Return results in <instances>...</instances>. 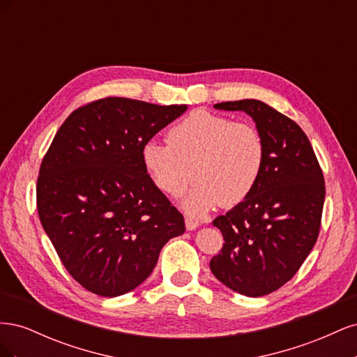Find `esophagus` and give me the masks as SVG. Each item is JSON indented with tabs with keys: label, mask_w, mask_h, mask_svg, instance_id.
<instances>
[{
	"label": "esophagus",
	"mask_w": 357,
	"mask_h": 357,
	"mask_svg": "<svg viewBox=\"0 0 357 357\" xmlns=\"http://www.w3.org/2000/svg\"><path fill=\"white\" fill-rule=\"evenodd\" d=\"M185 223H186V229L188 231H195L198 226H199V223L195 219H190V218H186Z\"/></svg>",
	"instance_id": "obj_1"
}]
</instances>
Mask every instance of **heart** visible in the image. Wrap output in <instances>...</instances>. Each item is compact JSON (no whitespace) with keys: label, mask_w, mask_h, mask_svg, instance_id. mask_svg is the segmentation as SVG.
Masks as SVG:
<instances>
[{"label":"heart","mask_w":357,"mask_h":357,"mask_svg":"<svg viewBox=\"0 0 357 357\" xmlns=\"http://www.w3.org/2000/svg\"><path fill=\"white\" fill-rule=\"evenodd\" d=\"M167 142L143 144V167L169 197L181 195L193 174L197 185L181 201L192 215L201 218L220 204H241L262 174L265 143L252 123L199 110L171 126Z\"/></svg>","instance_id":"1"}]
</instances>
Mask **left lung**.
Segmentation results:
<instances>
[{
  "label": "left lung",
  "instance_id": "obj_1",
  "mask_svg": "<svg viewBox=\"0 0 357 357\" xmlns=\"http://www.w3.org/2000/svg\"><path fill=\"white\" fill-rule=\"evenodd\" d=\"M214 109L253 119L265 143V162L248 198L214 219L225 243L210 269L236 294L264 296L287 283L314 247L325 178L310 139L287 116L257 100Z\"/></svg>",
  "mask_w": 357,
  "mask_h": 357
}]
</instances>
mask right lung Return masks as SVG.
I'll return each instance as SVG.
<instances>
[{"instance_id": "right-lung-1", "label": "right lung", "mask_w": 357, "mask_h": 357, "mask_svg": "<svg viewBox=\"0 0 357 357\" xmlns=\"http://www.w3.org/2000/svg\"><path fill=\"white\" fill-rule=\"evenodd\" d=\"M188 105L104 98L73 112L41 162L38 218L75 282L128 294L152 274L185 219L147 174L142 147Z\"/></svg>"}]
</instances>
